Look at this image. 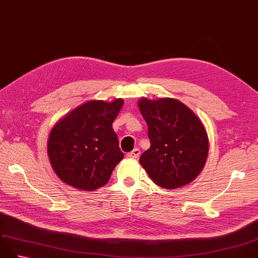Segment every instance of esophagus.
I'll return each instance as SVG.
<instances>
[{"mask_svg":"<svg viewBox=\"0 0 258 258\" xmlns=\"http://www.w3.org/2000/svg\"><path fill=\"white\" fill-rule=\"evenodd\" d=\"M140 154H141L140 149H139V148H135V149H133V151H132L131 153L126 154V157L130 158V159H136V158H139Z\"/></svg>","mask_w":258,"mask_h":258,"instance_id":"34e87169","label":"esophagus"}]
</instances>
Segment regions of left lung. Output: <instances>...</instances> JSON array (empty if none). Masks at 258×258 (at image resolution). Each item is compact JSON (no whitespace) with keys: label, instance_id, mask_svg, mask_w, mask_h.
<instances>
[{"label":"left lung","instance_id":"1","mask_svg":"<svg viewBox=\"0 0 258 258\" xmlns=\"http://www.w3.org/2000/svg\"><path fill=\"white\" fill-rule=\"evenodd\" d=\"M139 107L151 141V147L140 158L143 168L165 189L192 181L205 167L209 152L208 134L200 118L171 98H142Z\"/></svg>","mask_w":258,"mask_h":258}]
</instances>
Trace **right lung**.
<instances>
[{
	"instance_id": "right-lung-1",
	"label": "right lung",
	"mask_w": 258,
	"mask_h": 258,
	"mask_svg": "<svg viewBox=\"0 0 258 258\" xmlns=\"http://www.w3.org/2000/svg\"><path fill=\"white\" fill-rule=\"evenodd\" d=\"M123 104V99L88 101L56 123L47 151L61 181L82 191H93L109 181L124 157L112 128Z\"/></svg>"
}]
</instances>
